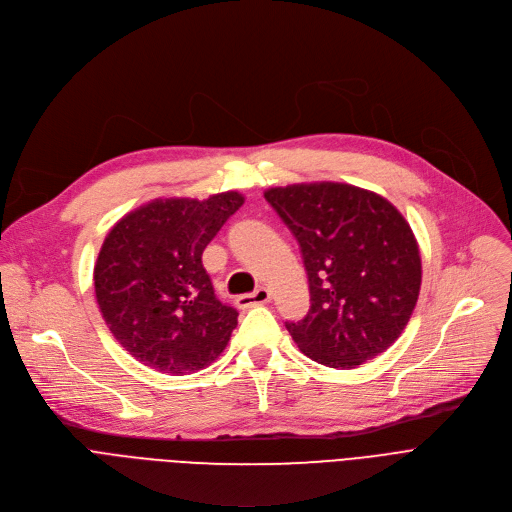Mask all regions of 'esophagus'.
<instances>
[{"label": "esophagus", "instance_id": "1", "mask_svg": "<svg viewBox=\"0 0 512 512\" xmlns=\"http://www.w3.org/2000/svg\"><path fill=\"white\" fill-rule=\"evenodd\" d=\"M270 291L266 289V287H258L254 293H248V295H239L237 299H235V304H237V308H242V310H248V308H252V306H262V304H268L270 302Z\"/></svg>", "mask_w": 512, "mask_h": 512}]
</instances>
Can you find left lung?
<instances>
[{
    "mask_svg": "<svg viewBox=\"0 0 512 512\" xmlns=\"http://www.w3.org/2000/svg\"><path fill=\"white\" fill-rule=\"evenodd\" d=\"M264 198L295 235L308 273L310 310L285 324L299 351L341 370L386 351L422 285L405 217L380 194L335 182L270 188Z\"/></svg>",
    "mask_w": 512,
    "mask_h": 512,
    "instance_id": "left-lung-1",
    "label": "left lung"
}]
</instances>
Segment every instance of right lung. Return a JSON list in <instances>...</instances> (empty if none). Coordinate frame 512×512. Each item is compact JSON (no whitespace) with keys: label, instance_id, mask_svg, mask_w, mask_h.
Listing matches in <instances>:
<instances>
[{"label":"right lung","instance_id":"obj_1","mask_svg":"<svg viewBox=\"0 0 512 512\" xmlns=\"http://www.w3.org/2000/svg\"><path fill=\"white\" fill-rule=\"evenodd\" d=\"M242 204L239 192L157 198L107 233L95 264L97 304L111 335L144 366L184 376L227 347L237 310L219 302L202 252Z\"/></svg>","mask_w":512,"mask_h":512}]
</instances>
